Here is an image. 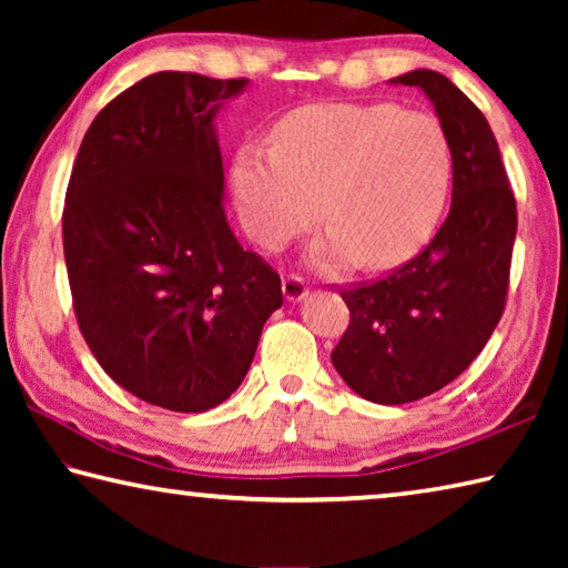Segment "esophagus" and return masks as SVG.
Listing matches in <instances>:
<instances>
[{"mask_svg":"<svg viewBox=\"0 0 568 568\" xmlns=\"http://www.w3.org/2000/svg\"><path fill=\"white\" fill-rule=\"evenodd\" d=\"M283 293H285L287 301H303V297L307 295L305 277L297 275V273H287L283 277Z\"/></svg>","mask_w":568,"mask_h":568,"instance_id":"1","label":"esophagus"}]
</instances>
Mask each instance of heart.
<instances>
[{
    "label": "heart",
    "mask_w": 568,
    "mask_h": 568,
    "mask_svg": "<svg viewBox=\"0 0 568 568\" xmlns=\"http://www.w3.org/2000/svg\"><path fill=\"white\" fill-rule=\"evenodd\" d=\"M245 233L275 250L318 213L331 227L313 257L386 267L426 243L450 185V148L436 118L390 102L301 108L247 142L230 170Z\"/></svg>",
    "instance_id": "1"
}]
</instances>
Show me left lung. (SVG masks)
I'll return each mask as SVG.
<instances>
[{
    "label": "left lung",
    "instance_id": "obj_1",
    "mask_svg": "<svg viewBox=\"0 0 568 568\" xmlns=\"http://www.w3.org/2000/svg\"><path fill=\"white\" fill-rule=\"evenodd\" d=\"M393 82L420 88L434 102L454 160V195L418 255L341 291L351 321L331 361L358 396L383 406L430 396L484 351L506 307L518 223L484 112L434 70Z\"/></svg>",
    "mask_w": 568,
    "mask_h": 568
}]
</instances>
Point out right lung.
I'll return each mask as SVG.
<instances>
[{
    "label": "right lung",
    "instance_id": "obj_1",
    "mask_svg": "<svg viewBox=\"0 0 568 568\" xmlns=\"http://www.w3.org/2000/svg\"><path fill=\"white\" fill-rule=\"evenodd\" d=\"M245 77L158 72L104 104L67 185L62 240L74 318L102 371L152 406L230 398L281 275L240 247L223 203L217 104Z\"/></svg>",
    "mask_w": 568,
    "mask_h": 568
}]
</instances>
